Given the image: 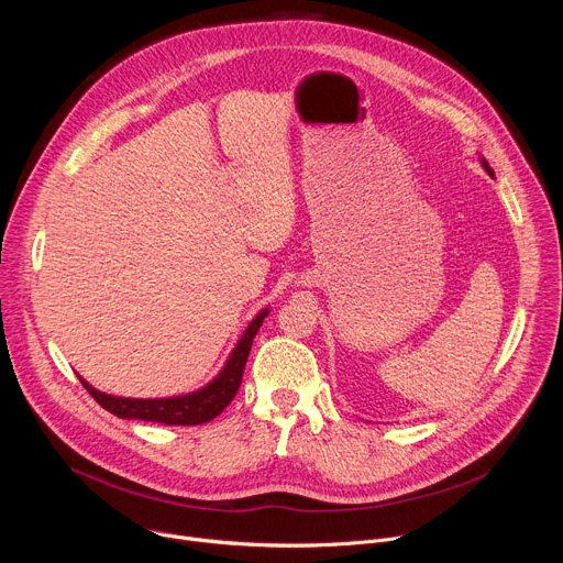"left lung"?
Listing matches in <instances>:
<instances>
[{"label":"left lung","instance_id":"8db88e82","mask_svg":"<svg viewBox=\"0 0 563 563\" xmlns=\"http://www.w3.org/2000/svg\"><path fill=\"white\" fill-rule=\"evenodd\" d=\"M478 163H481V167H484V169L488 172V176H490V178H495V172H493V167L488 165V159H486V157H481V155H478Z\"/></svg>","mask_w":563,"mask_h":563}]
</instances>
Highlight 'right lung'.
<instances>
[{
    "label": "right lung",
    "instance_id": "add662e5",
    "mask_svg": "<svg viewBox=\"0 0 563 563\" xmlns=\"http://www.w3.org/2000/svg\"><path fill=\"white\" fill-rule=\"evenodd\" d=\"M269 307H263L238 339L235 347L227 356L222 369L200 389L178 394V396H163V398H131V396H115L96 389L87 378L79 376L87 391L98 400V404L115 415L118 419H135V421H151L163 426H200L216 419L233 400L240 380H243L245 363L252 350V343L267 318Z\"/></svg>",
    "mask_w": 563,
    "mask_h": 563
}]
</instances>
